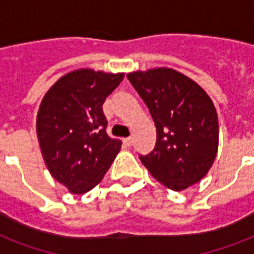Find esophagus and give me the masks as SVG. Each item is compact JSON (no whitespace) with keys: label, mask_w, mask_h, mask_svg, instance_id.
I'll use <instances>...</instances> for the list:
<instances>
[{"label":"esophagus","mask_w":254,"mask_h":254,"mask_svg":"<svg viewBox=\"0 0 254 254\" xmlns=\"http://www.w3.org/2000/svg\"><path fill=\"white\" fill-rule=\"evenodd\" d=\"M123 142L127 145V146H130L131 143H133V137H127V138H124Z\"/></svg>","instance_id":"obj_1"}]
</instances>
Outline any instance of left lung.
<instances>
[{
  "label": "left lung",
  "mask_w": 254,
  "mask_h": 254,
  "mask_svg": "<svg viewBox=\"0 0 254 254\" xmlns=\"http://www.w3.org/2000/svg\"><path fill=\"white\" fill-rule=\"evenodd\" d=\"M145 101L157 129L143 166L165 187L183 191L200 182L215 162L219 121L207 92L177 69L158 67L127 75Z\"/></svg>",
  "instance_id": "left-lung-1"
}]
</instances>
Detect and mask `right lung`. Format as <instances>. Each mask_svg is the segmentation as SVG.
Wrapping results in <instances>:
<instances>
[{"instance_id":"obj_1","label":"right lung","mask_w":254,"mask_h":254,"mask_svg":"<svg viewBox=\"0 0 254 254\" xmlns=\"http://www.w3.org/2000/svg\"><path fill=\"white\" fill-rule=\"evenodd\" d=\"M124 72L73 69L58 79L41 101L37 137L50 174L81 195L103 181L123 142L107 134L103 104Z\"/></svg>"}]
</instances>
